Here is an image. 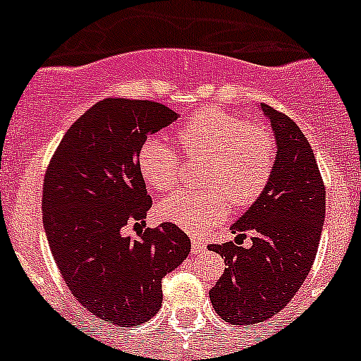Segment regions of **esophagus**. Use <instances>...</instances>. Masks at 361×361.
<instances>
[{
	"label": "esophagus",
	"mask_w": 361,
	"mask_h": 361,
	"mask_svg": "<svg viewBox=\"0 0 361 361\" xmlns=\"http://www.w3.org/2000/svg\"><path fill=\"white\" fill-rule=\"evenodd\" d=\"M204 250H206L204 240H200V238H193V240H191V255H200Z\"/></svg>",
	"instance_id": "34e87169"
}]
</instances>
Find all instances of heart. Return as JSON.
Returning <instances> with one entry per match:
<instances>
[{
    "mask_svg": "<svg viewBox=\"0 0 361 361\" xmlns=\"http://www.w3.org/2000/svg\"><path fill=\"white\" fill-rule=\"evenodd\" d=\"M190 157H208L204 184L209 191L180 190L159 204L157 213L190 235H204L224 222L229 200L237 206L253 202L269 183L276 146L262 126L222 110H204L177 133ZM137 166L155 191H170L180 173V159L170 145L149 137L139 148Z\"/></svg>",
    "mask_w": 361,
    "mask_h": 361,
    "instance_id": "heart-1",
    "label": "heart"
}]
</instances>
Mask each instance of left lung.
Segmentation results:
<instances>
[{
	"instance_id": "left-lung-1",
	"label": "left lung",
	"mask_w": 361,
	"mask_h": 361,
	"mask_svg": "<svg viewBox=\"0 0 361 361\" xmlns=\"http://www.w3.org/2000/svg\"><path fill=\"white\" fill-rule=\"evenodd\" d=\"M275 135L276 157L266 190L231 224L235 242L209 244L226 269L209 291L213 309L233 325L275 317L311 271L325 219V188L302 130L282 111L260 103ZM254 235L251 248L236 240Z\"/></svg>"
}]
</instances>
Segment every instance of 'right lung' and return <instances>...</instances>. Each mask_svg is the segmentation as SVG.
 Here are the masks:
<instances>
[{
  "label": "right lung",
  "instance_id": "add662e5",
  "mask_svg": "<svg viewBox=\"0 0 361 361\" xmlns=\"http://www.w3.org/2000/svg\"><path fill=\"white\" fill-rule=\"evenodd\" d=\"M177 117L153 101L103 99L70 126L44 173L43 224L59 273L86 311L117 327L157 314L162 279L191 250L171 222L124 235L152 208L139 148Z\"/></svg>",
  "mask_w": 361,
  "mask_h": 361
}]
</instances>
